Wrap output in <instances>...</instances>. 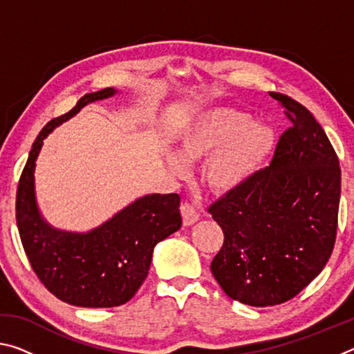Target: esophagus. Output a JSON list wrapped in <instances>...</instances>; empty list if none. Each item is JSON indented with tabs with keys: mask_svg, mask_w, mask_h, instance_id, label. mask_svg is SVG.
<instances>
[{
	"mask_svg": "<svg viewBox=\"0 0 354 354\" xmlns=\"http://www.w3.org/2000/svg\"><path fill=\"white\" fill-rule=\"evenodd\" d=\"M179 211H181V215H183V223L185 226H190L194 225L195 221H198L200 218V214L196 209L194 207V205H190V203H183L181 207H179Z\"/></svg>",
	"mask_w": 354,
	"mask_h": 354,
	"instance_id": "34e87169",
	"label": "esophagus"
}]
</instances>
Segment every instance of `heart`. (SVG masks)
<instances>
[{"label":"heart","mask_w":354,"mask_h":354,"mask_svg":"<svg viewBox=\"0 0 354 354\" xmlns=\"http://www.w3.org/2000/svg\"><path fill=\"white\" fill-rule=\"evenodd\" d=\"M274 133L266 124L253 123V117L236 109H215L196 122L181 139V158L173 167L185 169V162L209 159L203 179L217 194H227L247 181L270 154Z\"/></svg>","instance_id":"obj_1"}]
</instances>
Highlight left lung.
<instances>
[{"label": "left lung", "instance_id": "obj_1", "mask_svg": "<svg viewBox=\"0 0 354 354\" xmlns=\"http://www.w3.org/2000/svg\"><path fill=\"white\" fill-rule=\"evenodd\" d=\"M290 127L270 165L207 209L225 241L211 263L230 298L256 308L298 295L331 257L340 201L339 158L313 113L272 92Z\"/></svg>", "mask_w": 354, "mask_h": 354}]
</instances>
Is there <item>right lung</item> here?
<instances>
[{
	"label": "right lung",
	"mask_w": 354,
	"mask_h": 354,
	"mask_svg": "<svg viewBox=\"0 0 354 354\" xmlns=\"http://www.w3.org/2000/svg\"><path fill=\"white\" fill-rule=\"evenodd\" d=\"M113 88L87 93L70 112L53 118L32 143L17 187L15 217L34 273L53 295L82 308H113L129 301L145 281L156 243L181 227L179 195L153 194L87 234L65 232L41 220L34 195V167L44 139L59 123Z\"/></svg>",
	"instance_id": "1"
}]
</instances>
